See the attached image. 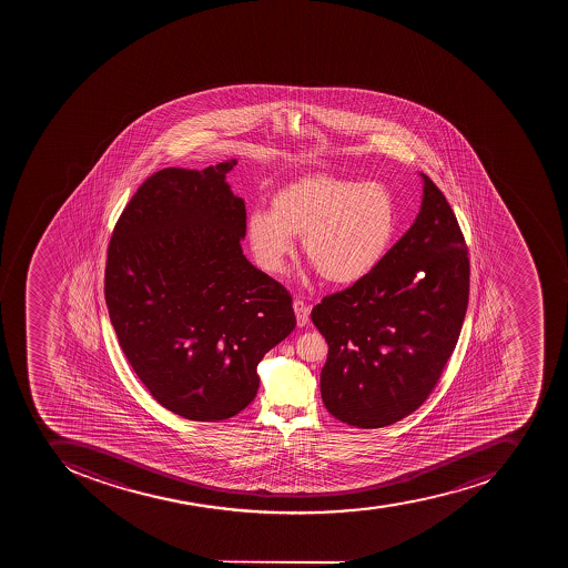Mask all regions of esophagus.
<instances>
[{
	"instance_id": "obj_1",
	"label": "esophagus",
	"mask_w": 568,
	"mask_h": 568,
	"mask_svg": "<svg viewBox=\"0 0 568 568\" xmlns=\"http://www.w3.org/2000/svg\"><path fill=\"white\" fill-rule=\"evenodd\" d=\"M293 308H295L296 323H298V326L307 325L311 308L307 307V304H305L304 300H295V302H293Z\"/></svg>"
}]
</instances>
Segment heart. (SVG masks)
<instances>
[{
    "label": "heart",
    "mask_w": 568,
    "mask_h": 568,
    "mask_svg": "<svg viewBox=\"0 0 568 568\" xmlns=\"http://www.w3.org/2000/svg\"><path fill=\"white\" fill-rule=\"evenodd\" d=\"M398 229L396 204L387 187L314 174L275 193L272 211L246 220L255 260L278 273L302 236L307 260L332 284H355L382 263Z\"/></svg>",
    "instance_id": "b5f03b06"
}]
</instances>
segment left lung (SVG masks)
Here are the masks:
<instances>
[{"instance_id":"1","label":"left lung","mask_w":568,"mask_h":568,"mask_svg":"<svg viewBox=\"0 0 568 568\" xmlns=\"http://www.w3.org/2000/svg\"><path fill=\"white\" fill-rule=\"evenodd\" d=\"M423 178L419 215L367 277L325 296L311 320L328 343L322 398L335 419L373 429L426 402L469 304V251L444 193Z\"/></svg>"}]
</instances>
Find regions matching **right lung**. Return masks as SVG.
I'll return each mask as SVG.
<instances>
[{"label": "right lung", "instance_id": "1", "mask_svg": "<svg viewBox=\"0 0 568 568\" xmlns=\"http://www.w3.org/2000/svg\"><path fill=\"white\" fill-rule=\"evenodd\" d=\"M236 163L152 174L108 245L116 339L152 398L184 419L240 414L257 364L296 326L290 291L243 255L245 202L225 181Z\"/></svg>", "mask_w": 568, "mask_h": 568}]
</instances>
